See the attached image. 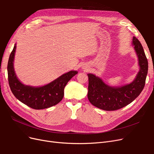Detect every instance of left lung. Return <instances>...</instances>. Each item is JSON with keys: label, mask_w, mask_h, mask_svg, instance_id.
I'll use <instances>...</instances> for the list:
<instances>
[{"label": "left lung", "mask_w": 154, "mask_h": 154, "mask_svg": "<svg viewBox=\"0 0 154 154\" xmlns=\"http://www.w3.org/2000/svg\"><path fill=\"white\" fill-rule=\"evenodd\" d=\"M132 43L138 57L140 71L130 84L121 87H111L94 74H87L88 99L97 108L109 111L120 109L132 103L142 92L148 73V60L141 44L135 36L133 37Z\"/></svg>", "instance_id": "1"}]
</instances>
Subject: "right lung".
I'll list each match as a JSON object with an SVG mask.
<instances>
[{
	"mask_svg": "<svg viewBox=\"0 0 154 154\" xmlns=\"http://www.w3.org/2000/svg\"><path fill=\"white\" fill-rule=\"evenodd\" d=\"M16 45L8 63V82L13 95L22 103L33 109H44L58 104L63 99L64 88L68 82L78 74L71 71L63 74L49 84L40 87L26 86L18 80L13 68Z\"/></svg>",
	"mask_w": 154,
	"mask_h": 154,
	"instance_id": "add662e5",
	"label": "right lung"
}]
</instances>
